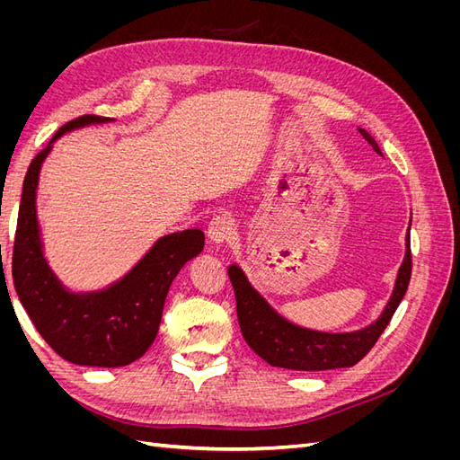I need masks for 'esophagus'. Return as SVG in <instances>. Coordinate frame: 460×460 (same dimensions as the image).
<instances>
[{
  "label": "esophagus",
  "instance_id": "1",
  "mask_svg": "<svg viewBox=\"0 0 460 460\" xmlns=\"http://www.w3.org/2000/svg\"><path fill=\"white\" fill-rule=\"evenodd\" d=\"M234 234V220L226 215H218L211 220L208 225V240H211L215 245L226 243Z\"/></svg>",
  "mask_w": 460,
  "mask_h": 460
}]
</instances>
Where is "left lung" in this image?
<instances>
[{"label": "left lung", "instance_id": "1", "mask_svg": "<svg viewBox=\"0 0 460 460\" xmlns=\"http://www.w3.org/2000/svg\"><path fill=\"white\" fill-rule=\"evenodd\" d=\"M358 132L363 134L372 149L382 155L374 137L365 128H358ZM411 270V238L407 234V253L399 269L394 294L382 316L374 324L349 333H326L291 324L257 294L240 267L232 264L228 276L235 294L238 323L247 345L270 367L314 372L355 367L372 349L397 311L401 299L407 294Z\"/></svg>", "mask_w": 460, "mask_h": 460}]
</instances>
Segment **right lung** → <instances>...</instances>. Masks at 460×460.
<instances>
[{
  "mask_svg": "<svg viewBox=\"0 0 460 460\" xmlns=\"http://www.w3.org/2000/svg\"><path fill=\"white\" fill-rule=\"evenodd\" d=\"M109 120L84 115L63 124L32 159L24 176L13 245V284L40 336L55 353L82 367L117 368L134 363L155 341L169 288L180 269L203 252L205 235L198 228L164 235L122 280L103 291L73 294L61 286L41 253L36 218L41 163L65 132Z\"/></svg>",
  "mask_w": 460,
  "mask_h": 460,
  "instance_id": "right-lung-1",
  "label": "right lung"
}]
</instances>
